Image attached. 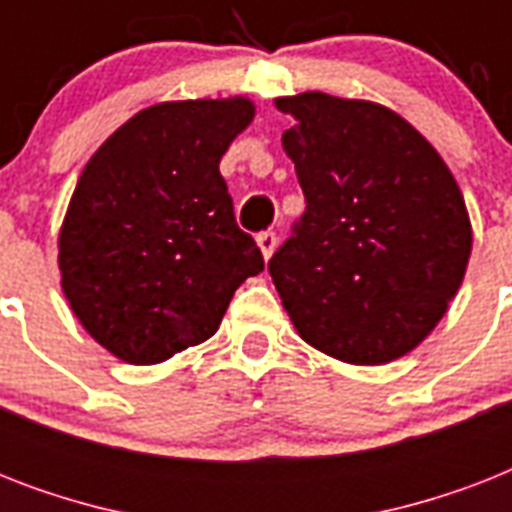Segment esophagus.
I'll use <instances>...</instances> for the list:
<instances>
[{"mask_svg": "<svg viewBox=\"0 0 512 512\" xmlns=\"http://www.w3.org/2000/svg\"><path fill=\"white\" fill-rule=\"evenodd\" d=\"M276 244H279V239H276V233H273V231L257 233V247H260V252H263L265 260H268V257L273 255V249H276Z\"/></svg>", "mask_w": 512, "mask_h": 512, "instance_id": "esophagus-1", "label": "esophagus"}]
</instances>
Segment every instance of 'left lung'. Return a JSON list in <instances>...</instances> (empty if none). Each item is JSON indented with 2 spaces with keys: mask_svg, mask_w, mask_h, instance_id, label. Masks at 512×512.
Here are the masks:
<instances>
[{
  "mask_svg": "<svg viewBox=\"0 0 512 512\" xmlns=\"http://www.w3.org/2000/svg\"><path fill=\"white\" fill-rule=\"evenodd\" d=\"M281 146L303 217L268 263L305 342L348 364H388L444 319L468 268L465 199L438 151L396 111L303 92Z\"/></svg>",
  "mask_w": 512,
  "mask_h": 512,
  "instance_id": "1",
  "label": "left lung"
}]
</instances>
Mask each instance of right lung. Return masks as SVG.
<instances>
[{
	"label": "right lung",
	"instance_id": "add662e5",
	"mask_svg": "<svg viewBox=\"0 0 512 512\" xmlns=\"http://www.w3.org/2000/svg\"><path fill=\"white\" fill-rule=\"evenodd\" d=\"M252 116L247 98L156 103L84 167L60 228V287L82 327L127 364L209 340L233 292L265 268L220 175Z\"/></svg>",
	"mask_w": 512,
	"mask_h": 512
}]
</instances>
